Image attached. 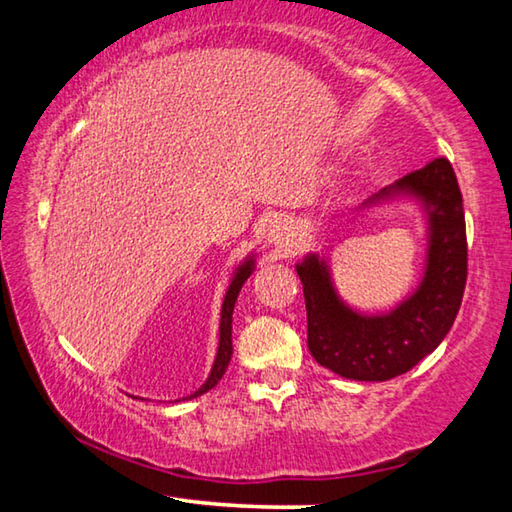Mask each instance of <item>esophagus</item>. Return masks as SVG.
<instances>
[{"label": "esophagus", "instance_id": "obj_1", "mask_svg": "<svg viewBox=\"0 0 512 512\" xmlns=\"http://www.w3.org/2000/svg\"><path fill=\"white\" fill-rule=\"evenodd\" d=\"M289 232L284 225H275L271 230V235H268V241H273V244H280V246H289Z\"/></svg>", "mask_w": 512, "mask_h": 512}]
</instances>
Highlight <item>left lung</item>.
Listing matches in <instances>:
<instances>
[{"mask_svg": "<svg viewBox=\"0 0 512 512\" xmlns=\"http://www.w3.org/2000/svg\"><path fill=\"white\" fill-rule=\"evenodd\" d=\"M395 189L422 196L431 210L429 264L420 289L393 314L363 318L341 305L316 257L298 266L307 305V348L320 366L359 381L404 375L445 339L467 282L463 196L447 158L404 176Z\"/></svg>", "mask_w": 512, "mask_h": 512, "instance_id": "left-lung-1", "label": "left lung"}]
</instances>
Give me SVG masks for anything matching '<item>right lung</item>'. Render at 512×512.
I'll use <instances>...</instances> for the list:
<instances>
[{"instance_id": "obj_1", "label": "right lung", "mask_w": 512, "mask_h": 512, "mask_svg": "<svg viewBox=\"0 0 512 512\" xmlns=\"http://www.w3.org/2000/svg\"><path fill=\"white\" fill-rule=\"evenodd\" d=\"M250 275V262L244 264L239 268V273L235 280H232L228 293H225V300H223V309H221V339H219V352H216V361H214V368L210 372V377H207L205 384L198 388L194 395L189 397H198L207 391H212V388L219 384V379L223 377L225 368H228L230 357H232V311H235V302L237 296L241 291V284L246 282V277Z\"/></svg>"}]
</instances>
